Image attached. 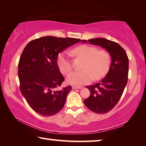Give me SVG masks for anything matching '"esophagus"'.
<instances>
[{"label":"esophagus","mask_w":146,"mask_h":146,"mask_svg":"<svg viewBox=\"0 0 146 146\" xmlns=\"http://www.w3.org/2000/svg\"><path fill=\"white\" fill-rule=\"evenodd\" d=\"M82 87L80 86H72V89L73 90H76V89H81Z\"/></svg>","instance_id":"obj_1"}]
</instances>
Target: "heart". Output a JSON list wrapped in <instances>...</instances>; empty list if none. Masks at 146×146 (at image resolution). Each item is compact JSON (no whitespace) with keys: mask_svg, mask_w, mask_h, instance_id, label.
Returning a JSON list of instances; mask_svg holds the SVG:
<instances>
[{"mask_svg":"<svg viewBox=\"0 0 146 146\" xmlns=\"http://www.w3.org/2000/svg\"><path fill=\"white\" fill-rule=\"evenodd\" d=\"M72 54L84 59L82 69L83 70L71 72L67 77V82L72 85L86 84L94 80L104 76L110 65V56L106 50H98L96 47L88 45L79 46L71 52ZM57 64L63 74L66 75L72 69V64L68 53L63 52L57 58Z\"/></svg>","mask_w":146,"mask_h":146,"instance_id":"obj_1","label":"heart"}]
</instances>
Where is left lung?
I'll use <instances>...</instances> for the list:
<instances>
[{
    "label": "left lung",
    "mask_w": 146,
    "mask_h": 146,
    "mask_svg": "<svg viewBox=\"0 0 146 146\" xmlns=\"http://www.w3.org/2000/svg\"><path fill=\"white\" fill-rule=\"evenodd\" d=\"M86 43V40H82ZM91 44L100 46L107 50L111 58L108 72L94 85L88 86L90 95L84 100L91 111L105 113L112 110L122 95L128 79L129 60L126 52L119 44L102 38L88 40Z\"/></svg>",
    "instance_id": "obj_1"
}]
</instances>
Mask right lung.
Listing matches in <instances>:
<instances>
[{
  "mask_svg": "<svg viewBox=\"0 0 146 146\" xmlns=\"http://www.w3.org/2000/svg\"><path fill=\"white\" fill-rule=\"evenodd\" d=\"M44 36L27 44L20 57L18 76L22 94L32 109L44 116L59 112L71 86L58 90L64 80L57 64L60 52L80 41Z\"/></svg>",
  "mask_w": 146,
  "mask_h": 146,
  "instance_id": "right-lung-1",
  "label": "right lung"
}]
</instances>
